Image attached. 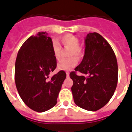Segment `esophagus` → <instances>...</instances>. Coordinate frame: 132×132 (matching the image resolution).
Instances as JSON below:
<instances>
[{
	"label": "esophagus",
	"mask_w": 132,
	"mask_h": 132,
	"mask_svg": "<svg viewBox=\"0 0 132 132\" xmlns=\"http://www.w3.org/2000/svg\"><path fill=\"white\" fill-rule=\"evenodd\" d=\"M66 75H67V77H68L69 76V72H66Z\"/></svg>",
	"instance_id": "obj_1"
}]
</instances>
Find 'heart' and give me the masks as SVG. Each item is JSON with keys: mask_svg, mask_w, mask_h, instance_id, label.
I'll use <instances>...</instances> for the list:
<instances>
[{"mask_svg": "<svg viewBox=\"0 0 132 132\" xmlns=\"http://www.w3.org/2000/svg\"><path fill=\"white\" fill-rule=\"evenodd\" d=\"M59 40L64 47L70 48L69 56H72V55H74L77 59H80L82 56L83 50L82 47L79 46L80 40L76 36L72 34H66L63 36V37H61ZM52 49L55 59L56 61H59L61 59V46L56 40H53L52 44ZM74 57L61 60L57 65L58 69L62 71H68L73 68L78 63L77 59L75 58L76 57Z\"/></svg>", "mask_w": 132, "mask_h": 132, "instance_id": "1", "label": "heart"}]
</instances>
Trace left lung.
I'll return each instance as SVG.
<instances>
[{
	"instance_id": "left-lung-1",
	"label": "left lung",
	"mask_w": 132,
	"mask_h": 132,
	"mask_svg": "<svg viewBox=\"0 0 132 132\" xmlns=\"http://www.w3.org/2000/svg\"><path fill=\"white\" fill-rule=\"evenodd\" d=\"M82 62L71 71V92L77 106L94 112L110 101L118 82V64L116 55L106 40L96 32L89 33L85 38ZM79 71L87 77L78 76Z\"/></svg>"
}]
</instances>
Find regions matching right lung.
<instances>
[{"label":"right lung","instance_id":"add662e5","mask_svg":"<svg viewBox=\"0 0 132 132\" xmlns=\"http://www.w3.org/2000/svg\"><path fill=\"white\" fill-rule=\"evenodd\" d=\"M52 38L45 31L31 36L22 44L15 63V82L20 98L34 111L43 112L54 107L66 78L64 71L49 79L56 69V60Z\"/></svg>","mask_w":132,"mask_h":132}]
</instances>
